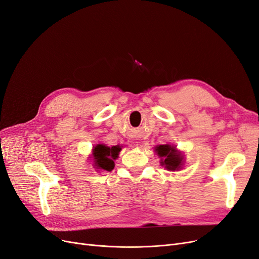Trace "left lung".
<instances>
[{
  "label": "left lung",
  "mask_w": 259,
  "mask_h": 259,
  "mask_svg": "<svg viewBox=\"0 0 259 259\" xmlns=\"http://www.w3.org/2000/svg\"><path fill=\"white\" fill-rule=\"evenodd\" d=\"M155 151L162 159V165H165L167 169H179L182 165L183 158L182 155L176 152L175 147H170L168 145H160L155 148Z\"/></svg>",
  "instance_id": "1"
}]
</instances>
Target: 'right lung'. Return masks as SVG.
I'll return each mask as SVG.
<instances>
[{
	"instance_id": "obj_1",
	"label": "right lung",
	"mask_w": 259,
	"mask_h": 259,
	"mask_svg": "<svg viewBox=\"0 0 259 259\" xmlns=\"http://www.w3.org/2000/svg\"><path fill=\"white\" fill-rule=\"evenodd\" d=\"M121 151L119 146H113L109 148L105 145H97L94 148V158H95V164L98 168L110 171L114 167V162Z\"/></svg>"
}]
</instances>
